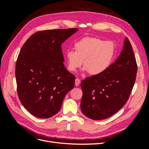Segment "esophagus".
<instances>
[{
	"label": "esophagus",
	"mask_w": 149,
	"mask_h": 149,
	"mask_svg": "<svg viewBox=\"0 0 149 149\" xmlns=\"http://www.w3.org/2000/svg\"><path fill=\"white\" fill-rule=\"evenodd\" d=\"M81 83V81L78 78H76L75 79V86H78L79 84Z\"/></svg>",
	"instance_id": "esophagus-1"
}]
</instances>
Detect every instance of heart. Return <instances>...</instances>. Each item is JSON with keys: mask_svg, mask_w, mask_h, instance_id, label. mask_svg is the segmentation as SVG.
Listing matches in <instances>:
<instances>
[{"mask_svg": "<svg viewBox=\"0 0 149 149\" xmlns=\"http://www.w3.org/2000/svg\"><path fill=\"white\" fill-rule=\"evenodd\" d=\"M74 49L65 52L68 70L75 72L83 63V72L92 76L104 74L109 68L115 54L113 42L94 36H84L76 40Z\"/></svg>", "mask_w": 149, "mask_h": 149, "instance_id": "1", "label": "heart"}]
</instances>
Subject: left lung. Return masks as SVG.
I'll use <instances>...</instances> for the list:
<instances>
[{
	"label": "left lung",
	"mask_w": 149,
	"mask_h": 149,
	"mask_svg": "<svg viewBox=\"0 0 149 149\" xmlns=\"http://www.w3.org/2000/svg\"><path fill=\"white\" fill-rule=\"evenodd\" d=\"M137 66L129 39L125 38L120 56L105 72L82 81L81 110L90 119H106L120 110L135 83Z\"/></svg>",
	"instance_id": "8db88e82"
}]
</instances>
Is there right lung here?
Masks as SVG:
<instances>
[{
	"label": "right lung",
	"instance_id": "obj_1",
	"mask_svg": "<svg viewBox=\"0 0 149 149\" xmlns=\"http://www.w3.org/2000/svg\"><path fill=\"white\" fill-rule=\"evenodd\" d=\"M78 29L38 31L20 50L15 67L17 92L22 104L31 114L49 118L57 114L75 76L66 70L61 45Z\"/></svg>",
	"mask_w": 149,
	"mask_h": 149
}]
</instances>
